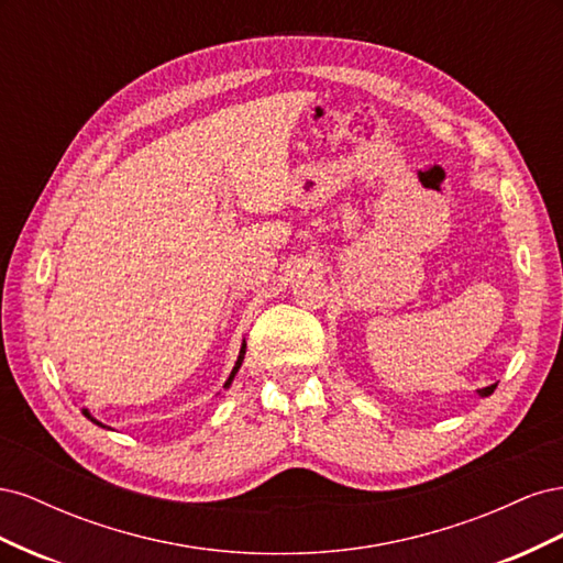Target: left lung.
Listing matches in <instances>:
<instances>
[{
  "label": "left lung",
  "instance_id": "obj_1",
  "mask_svg": "<svg viewBox=\"0 0 563 563\" xmlns=\"http://www.w3.org/2000/svg\"><path fill=\"white\" fill-rule=\"evenodd\" d=\"M493 389H496V385H488V387L479 389V395H482V397H488V395H493Z\"/></svg>",
  "mask_w": 563,
  "mask_h": 563
}]
</instances>
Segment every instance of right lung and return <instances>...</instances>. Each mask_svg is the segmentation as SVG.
I'll list each match as a JSON object with an SVG mask.
<instances>
[{"mask_svg":"<svg viewBox=\"0 0 563 563\" xmlns=\"http://www.w3.org/2000/svg\"><path fill=\"white\" fill-rule=\"evenodd\" d=\"M244 354H246V345H242V350H240V356H236V364H234V368H232V373H230V378L225 380V389L232 385V380H234V376H236V371H240V366H242V362H244ZM84 416H87V418H91L89 416V411H84ZM93 420V418H91ZM96 424H100L98 420H93ZM100 428H106V424H100Z\"/></svg>","mask_w":563,"mask_h":563,"instance_id":"right-lung-1","label":"right lung"}]
</instances>
